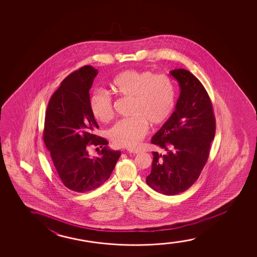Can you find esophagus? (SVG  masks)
Masks as SVG:
<instances>
[{
	"label": "esophagus",
	"instance_id": "1",
	"mask_svg": "<svg viewBox=\"0 0 257 257\" xmlns=\"http://www.w3.org/2000/svg\"><path fill=\"white\" fill-rule=\"evenodd\" d=\"M128 152L129 153H132V154H139L140 153V150L139 149H135V148H130V149H128Z\"/></svg>",
	"mask_w": 257,
	"mask_h": 257
}]
</instances>
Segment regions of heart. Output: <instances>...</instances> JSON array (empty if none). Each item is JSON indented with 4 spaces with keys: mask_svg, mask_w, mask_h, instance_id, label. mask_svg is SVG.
Wrapping results in <instances>:
<instances>
[{
    "mask_svg": "<svg viewBox=\"0 0 257 257\" xmlns=\"http://www.w3.org/2000/svg\"><path fill=\"white\" fill-rule=\"evenodd\" d=\"M113 92L133 99L128 119L120 120L109 130V139L116 147L136 148L148 134V123L162 126L173 115L176 104V86L172 79L151 70H125L110 82ZM92 115L102 123L114 116L112 97L95 90L89 101Z\"/></svg>",
    "mask_w": 257,
    "mask_h": 257,
    "instance_id": "obj_1",
    "label": "heart"
}]
</instances>
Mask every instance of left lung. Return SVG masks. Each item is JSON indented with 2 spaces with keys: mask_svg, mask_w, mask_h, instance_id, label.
Segmentation results:
<instances>
[{
  "mask_svg": "<svg viewBox=\"0 0 257 257\" xmlns=\"http://www.w3.org/2000/svg\"><path fill=\"white\" fill-rule=\"evenodd\" d=\"M170 74L181 93L172 116L152 138V144L165 151L153 152L151 173L146 180L153 190L167 196L183 192L197 181L216 131L211 99L199 80L183 68Z\"/></svg>",
  "mask_w": 257,
  "mask_h": 257,
  "instance_id": "8db88e82",
  "label": "left lung"
}]
</instances>
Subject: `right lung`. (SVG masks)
Wrapping results in <instances>:
<instances>
[{"mask_svg": "<svg viewBox=\"0 0 257 257\" xmlns=\"http://www.w3.org/2000/svg\"><path fill=\"white\" fill-rule=\"evenodd\" d=\"M98 71L84 66L65 78L46 109L43 140L64 185L75 192L95 190L109 179L121 152L107 147L89 106V89ZM102 149L97 158L88 155V146Z\"/></svg>", "mask_w": 257, "mask_h": 257, "instance_id": "add662e5", "label": "right lung"}]
</instances>
